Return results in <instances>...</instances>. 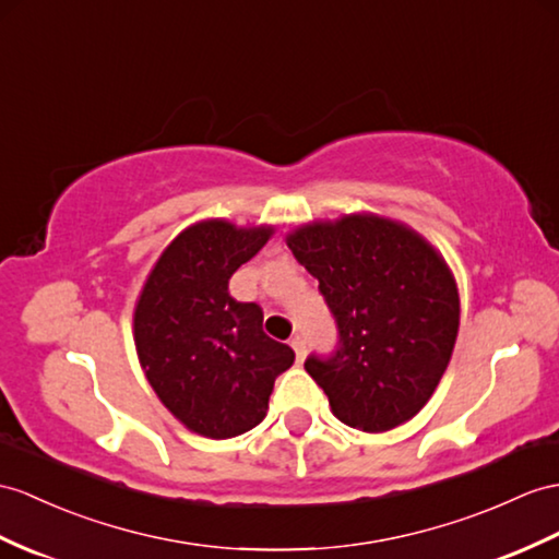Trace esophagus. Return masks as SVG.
Wrapping results in <instances>:
<instances>
[{
	"instance_id": "1",
	"label": "esophagus",
	"mask_w": 559,
	"mask_h": 559,
	"mask_svg": "<svg viewBox=\"0 0 559 559\" xmlns=\"http://www.w3.org/2000/svg\"><path fill=\"white\" fill-rule=\"evenodd\" d=\"M292 348L296 350V358H298V360L306 358L308 346H306V338H304V336H294V338H292Z\"/></svg>"
}]
</instances>
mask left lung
I'll list each match as a JSON object with an SVG mask.
<instances>
[{"mask_svg":"<svg viewBox=\"0 0 559 559\" xmlns=\"http://www.w3.org/2000/svg\"><path fill=\"white\" fill-rule=\"evenodd\" d=\"M338 326L330 358L306 372L344 425L367 433L413 419L437 391L460 330V294L443 255L405 223L374 213L312 221L287 235Z\"/></svg>","mask_w":559,"mask_h":559,"instance_id":"left-lung-1","label":"left lung"}]
</instances>
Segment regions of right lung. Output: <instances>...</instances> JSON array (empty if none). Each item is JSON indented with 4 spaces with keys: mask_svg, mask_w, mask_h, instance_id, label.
Listing matches in <instances>:
<instances>
[{
    "mask_svg": "<svg viewBox=\"0 0 559 559\" xmlns=\"http://www.w3.org/2000/svg\"><path fill=\"white\" fill-rule=\"evenodd\" d=\"M275 235L209 217L177 235L148 272L134 304L138 358L158 401L206 439H233L261 425L277 374L294 350L263 332V310L227 292L235 270Z\"/></svg>",
    "mask_w": 559,
    "mask_h": 559,
    "instance_id": "add662e5",
    "label": "right lung"
}]
</instances>
